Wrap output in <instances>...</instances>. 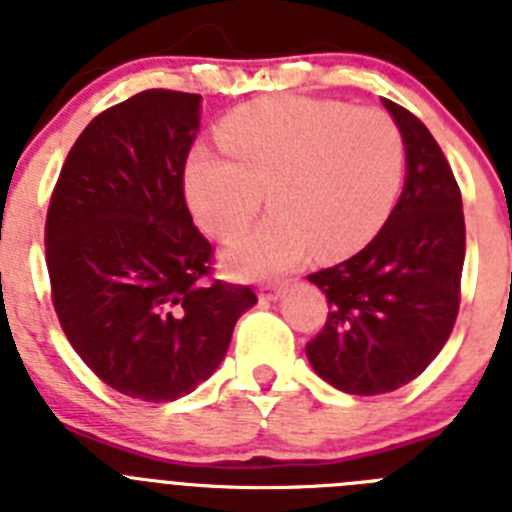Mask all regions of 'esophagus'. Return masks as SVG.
Returning <instances> with one entry per match:
<instances>
[{"instance_id": "obj_1", "label": "esophagus", "mask_w": 512, "mask_h": 512, "mask_svg": "<svg viewBox=\"0 0 512 512\" xmlns=\"http://www.w3.org/2000/svg\"><path fill=\"white\" fill-rule=\"evenodd\" d=\"M284 292V284L279 282H266V284H259V300L269 302V300H277L279 295Z\"/></svg>"}]
</instances>
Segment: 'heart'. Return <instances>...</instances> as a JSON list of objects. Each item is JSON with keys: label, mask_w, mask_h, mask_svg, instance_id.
I'll return each mask as SVG.
<instances>
[{"label": "heart", "mask_w": 512, "mask_h": 512, "mask_svg": "<svg viewBox=\"0 0 512 512\" xmlns=\"http://www.w3.org/2000/svg\"><path fill=\"white\" fill-rule=\"evenodd\" d=\"M227 156L197 151L187 200L197 223L228 241L264 207L274 215L225 248L235 277H269L315 246L338 259L364 246L390 215L405 174V138L377 107L312 97H266L220 122Z\"/></svg>", "instance_id": "1"}]
</instances>
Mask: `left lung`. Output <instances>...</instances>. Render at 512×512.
Wrapping results in <instances>:
<instances>
[{"label": "left lung", "mask_w": 512, "mask_h": 512, "mask_svg": "<svg viewBox=\"0 0 512 512\" xmlns=\"http://www.w3.org/2000/svg\"><path fill=\"white\" fill-rule=\"evenodd\" d=\"M405 138L408 179L395 210L356 256L307 274L328 297L323 330L305 346L312 369L348 395L413 382L449 341L467 248L461 192L428 128L384 99Z\"/></svg>", "instance_id": "obj_1"}]
</instances>
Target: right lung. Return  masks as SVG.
<instances>
[{
  "instance_id": "right-lung-1",
  "label": "right lung",
  "mask_w": 512,
  "mask_h": 512,
  "mask_svg": "<svg viewBox=\"0 0 512 512\" xmlns=\"http://www.w3.org/2000/svg\"><path fill=\"white\" fill-rule=\"evenodd\" d=\"M200 94L146 89L99 112L63 161L45 217L58 323L112 390L171 402L205 382L256 302L212 277L192 223L184 166Z\"/></svg>"
}]
</instances>
